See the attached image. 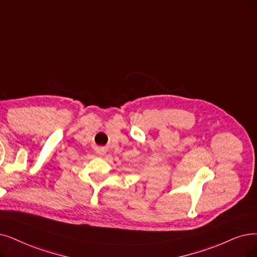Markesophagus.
<instances>
[{
	"instance_id": "esophagus-1",
	"label": "esophagus",
	"mask_w": 257,
	"mask_h": 257,
	"mask_svg": "<svg viewBox=\"0 0 257 257\" xmlns=\"http://www.w3.org/2000/svg\"><path fill=\"white\" fill-rule=\"evenodd\" d=\"M97 153L99 154L100 156H102V155H104V153H105V152H104V150H103V149H98Z\"/></svg>"
}]
</instances>
